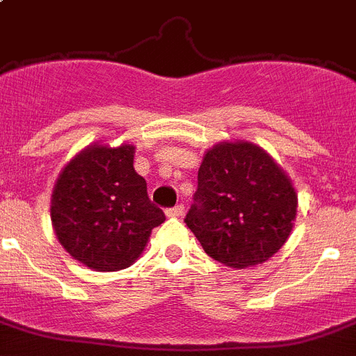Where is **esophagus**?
<instances>
[{"instance_id":"34e87169","label":"esophagus","mask_w":356,"mask_h":356,"mask_svg":"<svg viewBox=\"0 0 356 356\" xmlns=\"http://www.w3.org/2000/svg\"><path fill=\"white\" fill-rule=\"evenodd\" d=\"M166 216H181L182 213H184V206L182 204H177V206H174V208H168L166 209Z\"/></svg>"}]
</instances>
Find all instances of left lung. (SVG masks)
<instances>
[{"instance_id": "1", "label": "left lung", "mask_w": 356, "mask_h": 356, "mask_svg": "<svg viewBox=\"0 0 356 356\" xmlns=\"http://www.w3.org/2000/svg\"><path fill=\"white\" fill-rule=\"evenodd\" d=\"M296 213V190L272 157L249 141H225L204 156L184 222L206 254L245 268L280 251Z\"/></svg>"}]
</instances>
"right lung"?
Returning a JSON list of instances; mask_svg holds the SVG:
<instances>
[{
  "mask_svg": "<svg viewBox=\"0 0 356 356\" xmlns=\"http://www.w3.org/2000/svg\"><path fill=\"white\" fill-rule=\"evenodd\" d=\"M134 147L92 145L71 159L51 195V224L80 264L113 272L134 264L165 213L134 170Z\"/></svg>",
  "mask_w": 356,
  "mask_h": 356,
  "instance_id": "1",
  "label": "right lung"
}]
</instances>
